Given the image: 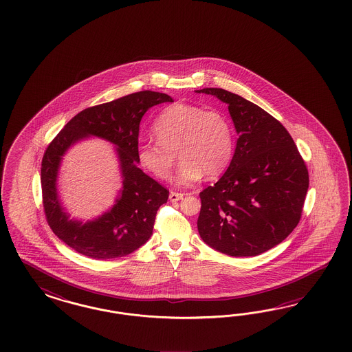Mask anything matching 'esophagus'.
I'll return each instance as SVG.
<instances>
[{
	"mask_svg": "<svg viewBox=\"0 0 352 352\" xmlns=\"http://www.w3.org/2000/svg\"><path fill=\"white\" fill-rule=\"evenodd\" d=\"M171 203H177L183 199V193H178V192H170L169 195Z\"/></svg>",
	"mask_w": 352,
	"mask_h": 352,
	"instance_id": "obj_1",
	"label": "esophagus"
}]
</instances>
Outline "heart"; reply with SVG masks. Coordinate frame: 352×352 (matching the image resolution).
<instances>
[{
	"instance_id": "1",
	"label": "heart",
	"mask_w": 352,
	"mask_h": 352,
	"mask_svg": "<svg viewBox=\"0 0 352 352\" xmlns=\"http://www.w3.org/2000/svg\"><path fill=\"white\" fill-rule=\"evenodd\" d=\"M155 140L138 144L137 156L143 169L166 181L177 161L182 162L175 182L190 186L203 175L214 178L222 174L234 155V129L219 111L175 103L165 108L153 122Z\"/></svg>"
}]
</instances>
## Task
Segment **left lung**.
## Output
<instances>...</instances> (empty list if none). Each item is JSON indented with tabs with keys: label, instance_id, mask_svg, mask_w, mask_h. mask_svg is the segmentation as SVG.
Masks as SVG:
<instances>
[{
	"label": "left lung",
	"instance_id": "1",
	"mask_svg": "<svg viewBox=\"0 0 352 352\" xmlns=\"http://www.w3.org/2000/svg\"><path fill=\"white\" fill-rule=\"evenodd\" d=\"M196 93L226 103L239 135L228 169L200 192L199 234L227 256H259L297 227L309 190L307 166L288 130L261 107L223 89Z\"/></svg>",
	"mask_w": 352,
	"mask_h": 352
}]
</instances>
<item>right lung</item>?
Here are the masks:
<instances>
[{"label":"right lung","instance_id":"add662e5","mask_svg":"<svg viewBox=\"0 0 352 352\" xmlns=\"http://www.w3.org/2000/svg\"><path fill=\"white\" fill-rule=\"evenodd\" d=\"M174 102L157 91H138L90 107L69 120L45 151L41 164L46 221L65 245L94 259L128 256L148 241L157 210L169 191L138 168L139 124L151 107ZM86 136L106 138L118 148L123 188L106 214L85 224L71 220L56 190L57 171L67 148Z\"/></svg>","mask_w":352,"mask_h":352}]
</instances>
